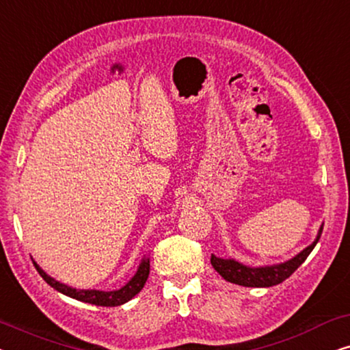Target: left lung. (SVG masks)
I'll list each match as a JSON object with an SVG mask.
<instances>
[{
  "label": "left lung",
  "mask_w": 350,
  "mask_h": 350,
  "mask_svg": "<svg viewBox=\"0 0 350 350\" xmlns=\"http://www.w3.org/2000/svg\"><path fill=\"white\" fill-rule=\"evenodd\" d=\"M323 224L319 228L317 237L314 242L295 255L291 260L279 262V265H267V266H247L243 262L234 260V258H219L212 255L210 262H212L213 269L218 272L226 282L231 284L242 285V286H256V288H267V286L279 285L285 279L293 274L298 267L306 261L309 253L314 250L317 245L320 236H322Z\"/></svg>",
  "instance_id": "left-lung-1"
}]
</instances>
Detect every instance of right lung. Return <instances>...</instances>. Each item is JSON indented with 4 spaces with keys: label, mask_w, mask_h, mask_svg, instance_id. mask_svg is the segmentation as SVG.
Here are the masks:
<instances>
[{
    "label": "right lung",
    "mask_w": 350,
    "mask_h": 350,
    "mask_svg": "<svg viewBox=\"0 0 350 350\" xmlns=\"http://www.w3.org/2000/svg\"><path fill=\"white\" fill-rule=\"evenodd\" d=\"M33 265H35L36 271L40 272V275L44 279L47 284H49L52 288L60 291L62 295L70 296V298L83 301V303L95 304V306H105V308H114V306H121L127 301H131L133 296L138 295L142 291L143 286L146 284L148 275H150V258L143 256L140 265H138V269L135 275L132 277L131 280L127 282L126 285L121 286L119 290L113 291H103V290H81V288H73V286L62 284V282L55 280L54 277H51L47 272H44L40 267V265L33 260Z\"/></svg>",
    "instance_id": "right-lung-1"
}]
</instances>
